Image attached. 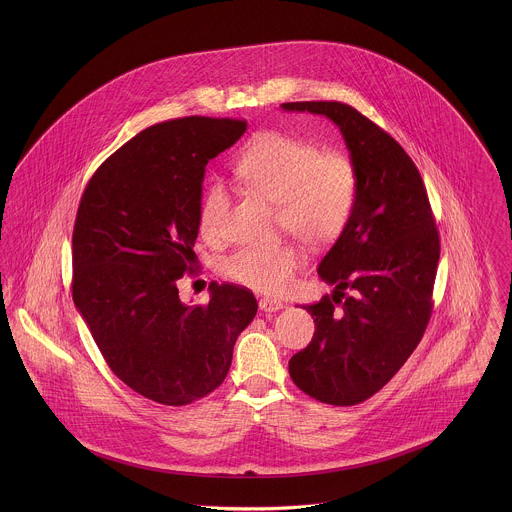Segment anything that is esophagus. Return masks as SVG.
Returning a JSON list of instances; mask_svg holds the SVG:
<instances>
[{
  "mask_svg": "<svg viewBox=\"0 0 512 512\" xmlns=\"http://www.w3.org/2000/svg\"><path fill=\"white\" fill-rule=\"evenodd\" d=\"M282 307H284V303L278 301V299H270V297L260 299V309L266 311V313H276V311H280Z\"/></svg>",
  "mask_w": 512,
  "mask_h": 512,
  "instance_id": "esophagus-1",
  "label": "esophagus"
}]
</instances>
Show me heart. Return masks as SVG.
I'll return each mask as SVG.
<instances>
[{
  "mask_svg": "<svg viewBox=\"0 0 512 512\" xmlns=\"http://www.w3.org/2000/svg\"><path fill=\"white\" fill-rule=\"evenodd\" d=\"M234 171L262 199L276 203V224L311 248L341 238L353 217L359 173L343 151H321L313 142L282 132H262L242 149ZM230 191L213 181L203 193L199 226L207 238L226 230ZM303 252L290 242L272 248H240L222 262V274L254 292L278 295L293 284Z\"/></svg>",
  "mask_w": 512,
  "mask_h": 512,
  "instance_id": "heart-1",
  "label": "heart"
}]
</instances>
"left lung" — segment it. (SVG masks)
Instances as JSON below:
<instances>
[{
  "mask_svg": "<svg viewBox=\"0 0 512 512\" xmlns=\"http://www.w3.org/2000/svg\"><path fill=\"white\" fill-rule=\"evenodd\" d=\"M282 108L333 120L359 173L353 217L317 268L335 292L303 307L315 317V333L290 359L299 390L325 404L355 406L376 394L424 337L434 309L438 226L410 155L359 110L327 100Z\"/></svg>",
  "mask_w": 512,
  "mask_h": 512,
  "instance_id": "1",
  "label": "left lung"
}]
</instances>
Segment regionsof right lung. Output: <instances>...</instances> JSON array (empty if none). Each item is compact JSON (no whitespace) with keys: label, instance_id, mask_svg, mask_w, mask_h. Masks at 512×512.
<instances>
[{"label":"right lung","instance_id":"right-lung-1","mask_svg":"<svg viewBox=\"0 0 512 512\" xmlns=\"http://www.w3.org/2000/svg\"><path fill=\"white\" fill-rule=\"evenodd\" d=\"M244 132V120L207 116L149 126L94 171L78 205L74 305L106 365L157 404L220 386L258 311L242 286L213 282L205 305L177 290L195 262L205 167Z\"/></svg>","mask_w":512,"mask_h":512}]
</instances>
